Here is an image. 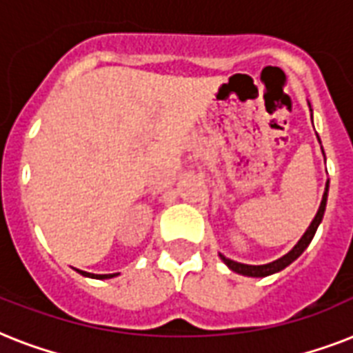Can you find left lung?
Returning <instances> with one entry per match:
<instances>
[{"label": "left lung", "mask_w": 353, "mask_h": 353, "mask_svg": "<svg viewBox=\"0 0 353 353\" xmlns=\"http://www.w3.org/2000/svg\"><path fill=\"white\" fill-rule=\"evenodd\" d=\"M310 112H312V106H310ZM313 113V112H312ZM319 139V135H317ZM319 143H321V139H319ZM324 154V152H323ZM326 161V157H324ZM328 188H330V181H326V188H324V194H323V199H321V205H319V210L315 218L312 220L310 227L306 229V232L301 236V240L296 241V245L291 249L288 254L284 256H280L279 260H274V262H269V263H263V265H249V263H240V262H234L231 258H225L223 254L220 252V258L223 260L227 268L234 271L238 274H243V276H254V279H262V276H269V274H274L285 269L290 263H293L296 258L301 256L302 252L306 251V247L310 245V241L313 240V236L317 232L319 225H321V221H323V216H324V210H326V201H328Z\"/></svg>", "instance_id": "1"}]
</instances>
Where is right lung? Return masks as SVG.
Segmentation results:
<instances>
[{"label":"right lung","instance_id":"add662e5","mask_svg":"<svg viewBox=\"0 0 353 353\" xmlns=\"http://www.w3.org/2000/svg\"><path fill=\"white\" fill-rule=\"evenodd\" d=\"M82 276H90V279H99V280H106V279H113V276H117L119 273H112V274H93V273H85V271H80L77 269Z\"/></svg>","mask_w":353,"mask_h":353}]
</instances>
